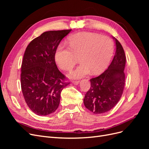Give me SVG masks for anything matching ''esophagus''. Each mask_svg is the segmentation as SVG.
I'll return each mask as SVG.
<instances>
[{"label":"esophagus","instance_id":"obj_1","mask_svg":"<svg viewBox=\"0 0 149 149\" xmlns=\"http://www.w3.org/2000/svg\"><path fill=\"white\" fill-rule=\"evenodd\" d=\"M72 83L74 85H78L79 84V81H73L72 82Z\"/></svg>","mask_w":149,"mask_h":149}]
</instances>
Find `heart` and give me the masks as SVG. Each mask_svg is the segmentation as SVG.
Returning a JSON list of instances; mask_svg holds the SVG:
<instances>
[{
	"label": "heart",
	"instance_id": "obj_1",
	"mask_svg": "<svg viewBox=\"0 0 149 149\" xmlns=\"http://www.w3.org/2000/svg\"><path fill=\"white\" fill-rule=\"evenodd\" d=\"M69 47L58 46L55 61L60 68L68 71L75 65L79 57L81 63L69 73L72 79L101 73L109 64L114 52V43L107 36L83 31L71 35L68 41Z\"/></svg>",
	"mask_w": 149,
	"mask_h": 149
}]
</instances>
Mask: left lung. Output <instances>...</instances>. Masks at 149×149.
I'll use <instances>...</instances> for the list:
<instances>
[{"label":"left lung","mask_w":149,"mask_h":149,"mask_svg":"<svg viewBox=\"0 0 149 149\" xmlns=\"http://www.w3.org/2000/svg\"><path fill=\"white\" fill-rule=\"evenodd\" d=\"M116 51L108 68L97 77L90 79L91 88L84 98L85 107L94 114L104 113L119 102L125 85V55L120 42L113 37Z\"/></svg>","instance_id":"1"}]
</instances>
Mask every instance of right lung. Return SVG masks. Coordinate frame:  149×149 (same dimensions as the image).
<instances>
[{
  "instance_id": "right-lung-1",
  "label": "right lung",
  "mask_w": 149,
  "mask_h": 149,
  "mask_svg": "<svg viewBox=\"0 0 149 149\" xmlns=\"http://www.w3.org/2000/svg\"><path fill=\"white\" fill-rule=\"evenodd\" d=\"M71 30L48 31L26 47L21 67V88L25 101L34 113L47 116L59 106L61 92L70 83L58 70L55 54Z\"/></svg>"
}]
</instances>
